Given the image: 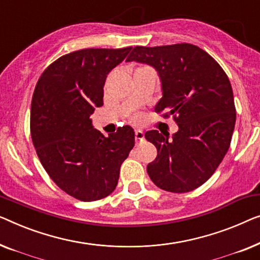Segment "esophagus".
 <instances>
[{
  "label": "esophagus",
  "mask_w": 260,
  "mask_h": 260,
  "mask_svg": "<svg viewBox=\"0 0 260 260\" xmlns=\"http://www.w3.org/2000/svg\"><path fill=\"white\" fill-rule=\"evenodd\" d=\"M144 138H145L144 131H142V129H137V131H135V140L139 142V141L144 140Z\"/></svg>",
  "instance_id": "obj_1"
}]
</instances>
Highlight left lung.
Instances as JSON below:
<instances>
[{
    "mask_svg": "<svg viewBox=\"0 0 260 260\" xmlns=\"http://www.w3.org/2000/svg\"><path fill=\"white\" fill-rule=\"evenodd\" d=\"M127 62L148 64L158 73L162 96L156 113L174 115L179 129L168 135L145 133L158 155L147 173L158 187L185 193L202 186L229 151L236 125V107L228 75L199 47L178 43L135 47Z\"/></svg>",
    "mask_w": 260,
    "mask_h": 260,
    "instance_id": "8db88e82",
    "label": "left lung"
}]
</instances>
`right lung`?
<instances>
[{
    "instance_id": "obj_1",
    "label": "right lung",
    "mask_w": 260,
    "mask_h": 260,
    "mask_svg": "<svg viewBox=\"0 0 260 260\" xmlns=\"http://www.w3.org/2000/svg\"><path fill=\"white\" fill-rule=\"evenodd\" d=\"M132 47L89 48L61 56L36 83L31 100L30 133L38 156L62 191L82 202L114 191L120 166L134 146V129L120 127L105 137L90 115L104 105L109 72Z\"/></svg>"
}]
</instances>
